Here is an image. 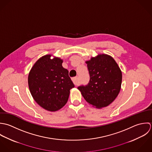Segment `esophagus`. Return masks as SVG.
Wrapping results in <instances>:
<instances>
[{
  "instance_id": "1",
  "label": "esophagus",
  "mask_w": 152,
  "mask_h": 152,
  "mask_svg": "<svg viewBox=\"0 0 152 152\" xmlns=\"http://www.w3.org/2000/svg\"><path fill=\"white\" fill-rule=\"evenodd\" d=\"M72 81L73 82V83H75V85H79L80 82H79V79L77 77H73L72 78Z\"/></svg>"
}]
</instances>
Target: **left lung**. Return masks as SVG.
<instances>
[{"mask_svg":"<svg viewBox=\"0 0 152 152\" xmlns=\"http://www.w3.org/2000/svg\"><path fill=\"white\" fill-rule=\"evenodd\" d=\"M90 81L78 89L86 101L98 109L110 104L121 89L122 73L116 61L110 55L98 54L86 61Z\"/></svg>","mask_w":152,"mask_h":152,"instance_id":"1","label":"left lung"}]
</instances>
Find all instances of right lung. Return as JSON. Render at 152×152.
<instances>
[{
    "instance_id": "1",
    "label": "right lung",
    "mask_w": 152,
    "mask_h": 152,
    "mask_svg": "<svg viewBox=\"0 0 152 152\" xmlns=\"http://www.w3.org/2000/svg\"><path fill=\"white\" fill-rule=\"evenodd\" d=\"M48 54L40 58L31 68L28 85L36 102L44 109L56 112L67 103L75 85L69 71L62 66L63 59Z\"/></svg>"
}]
</instances>
